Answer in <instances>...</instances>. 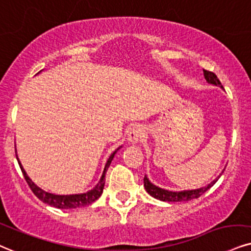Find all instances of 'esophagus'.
<instances>
[{
  "mask_svg": "<svg viewBox=\"0 0 251 251\" xmlns=\"http://www.w3.org/2000/svg\"><path fill=\"white\" fill-rule=\"evenodd\" d=\"M144 130L141 126H135L129 130L128 132V140L131 142V143H137V142L141 141V138L143 137Z\"/></svg>",
  "mask_w": 251,
  "mask_h": 251,
  "instance_id": "34e87169",
  "label": "esophagus"
}]
</instances>
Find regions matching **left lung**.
Segmentation results:
<instances>
[{
	"instance_id": "8db88e82",
	"label": "left lung",
	"mask_w": 251,
	"mask_h": 251,
	"mask_svg": "<svg viewBox=\"0 0 251 251\" xmlns=\"http://www.w3.org/2000/svg\"><path fill=\"white\" fill-rule=\"evenodd\" d=\"M203 75H205V79L209 83H213V85L220 86V87H222L220 80L218 79V76L215 75V73L211 72V71L203 70ZM216 180H218V179H216ZM216 180L212 181L211 184L207 185L206 187L199 188V190L172 192V191H166L160 187L154 186L153 184H151L149 181V179L147 178V176H144V187L148 193H149L150 196H152L153 198H156V199H159L162 201H169V202H178V201H190L192 199H197V198L202 196L206 191H208L209 188L215 184Z\"/></svg>"
}]
</instances>
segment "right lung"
<instances>
[{
    "mask_svg": "<svg viewBox=\"0 0 251 251\" xmlns=\"http://www.w3.org/2000/svg\"><path fill=\"white\" fill-rule=\"evenodd\" d=\"M119 150V149H117ZM117 150L114 151L113 153H111V156L109 157V159H108V162L106 164V166H104V171H103V175H102V177L100 179V181H99V184L93 188L92 191L87 192V193H83V194H73V196H55V194H51V193H48V192L40 190L38 186H36L35 184H33L32 181H31V179L27 177L25 171H24L23 168H22L20 160H18V164H20V168L22 170V173H23L24 176V179H25V181L27 182V185H29L31 191L33 192V194L38 198L40 201H43V202L48 203V205L50 206H53V207H57V208H63V209H69V208H78V207H82V206H87V205H91L92 202H94L95 200H98L100 196L102 194V192H103V186H104V176H106V172L108 168H109L111 160H113L114 156H115V153L117 152ZM16 158H17V154H16Z\"/></svg>",
    "mask_w": 251,
    "mask_h": 251,
    "instance_id": "right-lung-1",
    "label": "right lung"
}]
</instances>
